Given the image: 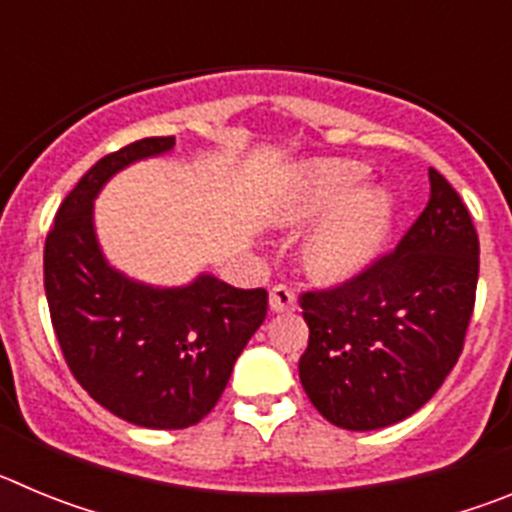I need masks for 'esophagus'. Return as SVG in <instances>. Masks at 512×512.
Segmentation results:
<instances>
[{
	"label": "esophagus",
	"mask_w": 512,
	"mask_h": 512,
	"mask_svg": "<svg viewBox=\"0 0 512 512\" xmlns=\"http://www.w3.org/2000/svg\"><path fill=\"white\" fill-rule=\"evenodd\" d=\"M269 305L274 312H292L297 307L295 292L284 284H277V287H271L269 292Z\"/></svg>",
	"instance_id": "34e87169"
}]
</instances>
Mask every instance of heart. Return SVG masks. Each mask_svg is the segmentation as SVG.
Here are the masks:
<instances>
[{"label":"heart","instance_id":"b5f03b06","mask_svg":"<svg viewBox=\"0 0 512 512\" xmlns=\"http://www.w3.org/2000/svg\"><path fill=\"white\" fill-rule=\"evenodd\" d=\"M369 169L356 161H312L297 176L284 217L310 223L325 217L305 246L307 269L325 282H343L372 264L392 225L390 192L361 189Z\"/></svg>","mask_w":512,"mask_h":512}]
</instances>
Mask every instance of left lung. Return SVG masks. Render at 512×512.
Here are the masks:
<instances>
[{"instance_id":"left-lung-1","label":"left lung","mask_w":512,"mask_h":512,"mask_svg":"<svg viewBox=\"0 0 512 512\" xmlns=\"http://www.w3.org/2000/svg\"><path fill=\"white\" fill-rule=\"evenodd\" d=\"M431 200L395 251L330 289L302 292L310 328L300 382L346 431L400 423L459 361L479 277L472 215L436 169Z\"/></svg>"}]
</instances>
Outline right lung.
Masks as SVG:
<instances>
[{
	"label": "right lung",
	"mask_w": 512,
	"mask_h": 512,
	"mask_svg": "<svg viewBox=\"0 0 512 512\" xmlns=\"http://www.w3.org/2000/svg\"><path fill=\"white\" fill-rule=\"evenodd\" d=\"M171 148L174 135L143 138L99 158L61 202L43 251L51 323L76 382L117 418L158 431L189 428L215 408L269 307L266 289L212 274L148 287L104 261L94 197L120 169Z\"/></svg>",
	"instance_id": "obj_1"
}]
</instances>
